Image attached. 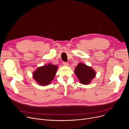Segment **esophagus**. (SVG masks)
I'll return each mask as SVG.
<instances>
[{
  "instance_id": "esophagus-1",
  "label": "esophagus",
  "mask_w": 129,
  "mask_h": 129,
  "mask_svg": "<svg viewBox=\"0 0 129 129\" xmlns=\"http://www.w3.org/2000/svg\"><path fill=\"white\" fill-rule=\"evenodd\" d=\"M63 65H64V66H68V65H69V64H68L67 62H64L63 63Z\"/></svg>"
}]
</instances>
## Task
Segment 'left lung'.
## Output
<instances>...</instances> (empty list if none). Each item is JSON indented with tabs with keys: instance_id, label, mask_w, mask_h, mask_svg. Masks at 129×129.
I'll list each match as a JSON object with an SVG mask.
<instances>
[{
	"instance_id": "obj_1",
	"label": "left lung",
	"mask_w": 129,
	"mask_h": 129,
	"mask_svg": "<svg viewBox=\"0 0 129 129\" xmlns=\"http://www.w3.org/2000/svg\"><path fill=\"white\" fill-rule=\"evenodd\" d=\"M75 73L81 84H89L96 76L95 71L84 63H79L75 68Z\"/></svg>"
}]
</instances>
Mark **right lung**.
Returning <instances> with one entry per match:
<instances>
[{"label":"right lung","instance_id":"1","mask_svg":"<svg viewBox=\"0 0 129 129\" xmlns=\"http://www.w3.org/2000/svg\"><path fill=\"white\" fill-rule=\"evenodd\" d=\"M58 66L49 63L39 67L33 73V78L40 86L49 85L56 76Z\"/></svg>","mask_w":129,"mask_h":129}]
</instances>
